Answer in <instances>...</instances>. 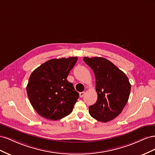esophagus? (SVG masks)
<instances>
[{
  "label": "esophagus",
  "instance_id": "obj_1",
  "mask_svg": "<svg viewBox=\"0 0 155 155\" xmlns=\"http://www.w3.org/2000/svg\"><path fill=\"white\" fill-rule=\"evenodd\" d=\"M84 95H85V92H81L80 93H79V96H80L81 97H83Z\"/></svg>",
  "mask_w": 155,
  "mask_h": 155
}]
</instances>
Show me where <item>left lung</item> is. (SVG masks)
I'll use <instances>...</instances> for the list:
<instances>
[{
	"instance_id": "8db88e82",
	"label": "left lung",
	"mask_w": 155,
	"mask_h": 155,
	"mask_svg": "<svg viewBox=\"0 0 155 155\" xmlns=\"http://www.w3.org/2000/svg\"><path fill=\"white\" fill-rule=\"evenodd\" d=\"M96 78L97 100L89 107V114L94 119L107 122L118 116L127 103L131 85L124 72L104 58H83Z\"/></svg>"
}]
</instances>
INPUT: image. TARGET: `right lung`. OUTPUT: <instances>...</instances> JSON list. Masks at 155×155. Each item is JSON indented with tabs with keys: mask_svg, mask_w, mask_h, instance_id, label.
Instances as JSON below:
<instances>
[{
	"mask_svg": "<svg viewBox=\"0 0 155 155\" xmlns=\"http://www.w3.org/2000/svg\"><path fill=\"white\" fill-rule=\"evenodd\" d=\"M77 61V57L50 59L30 75L27 94L32 107L42 117L58 120L72 112L79 93L67 78Z\"/></svg>",
	"mask_w": 155,
	"mask_h": 155,
	"instance_id": "add662e5",
	"label": "right lung"
}]
</instances>
